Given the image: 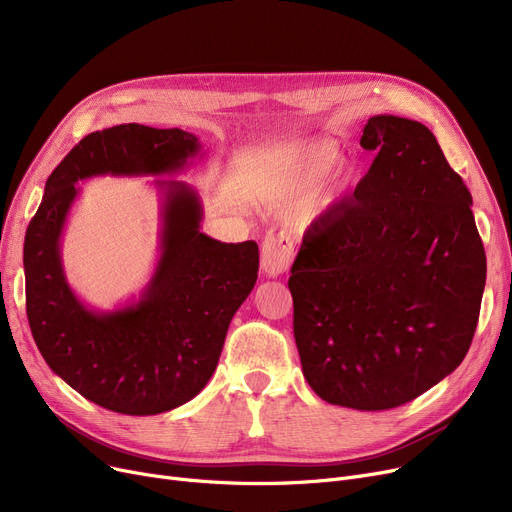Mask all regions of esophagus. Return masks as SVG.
<instances>
[{"mask_svg":"<svg viewBox=\"0 0 512 512\" xmlns=\"http://www.w3.org/2000/svg\"><path fill=\"white\" fill-rule=\"evenodd\" d=\"M294 257V242L286 230L274 228L265 234L261 245V272L267 278L282 276Z\"/></svg>","mask_w":512,"mask_h":512,"instance_id":"obj_1","label":"esophagus"}]
</instances>
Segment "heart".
Listing matches in <instances>:
<instances>
[{
  "label": "heart",
  "mask_w": 512,
  "mask_h": 512,
  "mask_svg": "<svg viewBox=\"0 0 512 512\" xmlns=\"http://www.w3.org/2000/svg\"><path fill=\"white\" fill-rule=\"evenodd\" d=\"M342 149L332 139H319L284 153L259 184L257 201L267 207H292L301 203L299 218L311 220L324 211L340 193L342 184L314 188L338 164Z\"/></svg>",
  "instance_id": "b5f03b06"
}]
</instances>
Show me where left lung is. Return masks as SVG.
Masks as SVG:
<instances>
[{
  "instance_id": "8db88e82",
  "label": "left lung",
  "mask_w": 512,
  "mask_h": 512,
  "mask_svg": "<svg viewBox=\"0 0 512 512\" xmlns=\"http://www.w3.org/2000/svg\"><path fill=\"white\" fill-rule=\"evenodd\" d=\"M355 195L303 238L288 288L303 375L330 405L386 411L465 359L486 286L473 199L427 126L380 114Z\"/></svg>"
}]
</instances>
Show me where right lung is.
Masks as SVG:
<instances>
[{
  "label": "right lung",
  "instance_id": "obj_1",
  "mask_svg": "<svg viewBox=\"0 0 512 512\" xmlns=\"http://www.w3.org/2000/svg\"><path fill=\"white\" fill-rule=\"evenodd\" d=\"M199 153V139L180 128L120 124L91 132L51 172L26 228V315L37 348L53 373L107 411L166 413L205 388L230 321L257 282L259 249L255 240L234 245L203 234L195 188L155 180L161 240L151 280L137 301L114 311L89 309L62 265L76 184L107 174L172 176Z\"/></svg>",
  "mask_w": 512,
  "mask_h": 512
}]
</instances>
